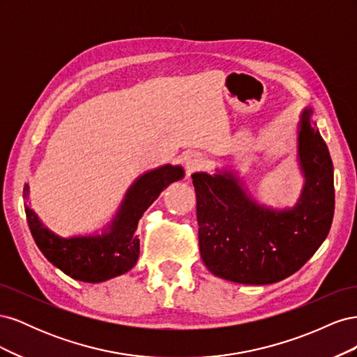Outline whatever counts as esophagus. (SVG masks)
Returning <instances> with one entry per match:
<instances>
[{
    "label": "esophagus",
    "instance_id": "1",
    "mask_svg": "<svg viewBox=\"0 0 357 357\" xmlns=\"http://www.w3.org/2000/svg\"><path fill=\"white\" fill-rule=\"evenodd\" d=\"M201 165H202L201 158L198 155H190L186 159V171H188V174H190V172H193V171H197Z\"/></svg>",
    "mask_w": 357,
    "mask_h": 357
}]
</instances>
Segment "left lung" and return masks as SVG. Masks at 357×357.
Wrapping results in <instances>:
<instances>
[{
  "instance_id": "obj_1",
  "label": "left lung",
  "mask_w": 357,
  "mask_h": 357,
  "mask_svg": "<svg viewBox=\"0 0 357 357\" xmlns=\"http://www.w3.org/2000/svg\"><path fill=\"white\" fill-rule=\"evenodd\" d=\"M299 159L307 183L290 211L259 207L231 176H192L199 252L214 275L243 284L277 283L325 241L335 210L333 165L310 112L301 121Z\"/></svg>"
}]
</instances>
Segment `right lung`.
Masks as SVG:
<instances>
[{"mask_svg":"<svg viewBox=\"0 0 357 357\" xmlns=\"http://www.w3.org/2000/svg\"><path fill=\"white\" fill-rule=\"evenodd\" d=\"M181 177L183 169L171 165L139 177L129 189L110 232L101 236L59 238L40 223L34 211L26 208L32 238L49 262L80 282L100 283L125 274L137 264L139 256V240L135 235L138 220L159 193ZM25 192H28V186H25Z\"/></svg>","mask_w":357,"mask_h":357,"instance_id":"add662e5","label":"right lung"}]
</instances>
